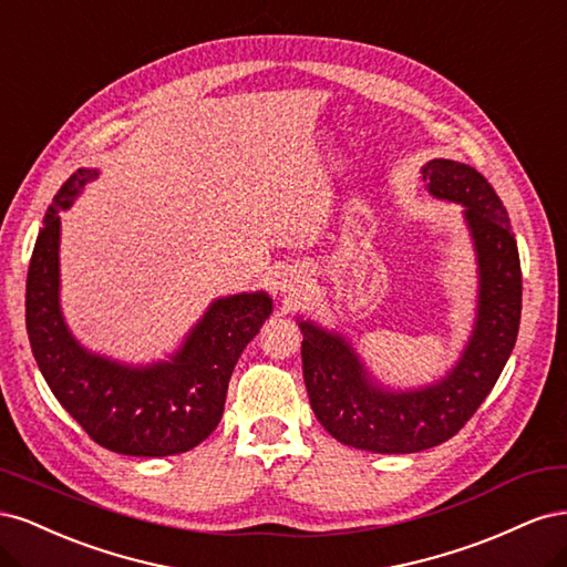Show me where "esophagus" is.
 Returning a JSON list of instances; mask_svg holds the SVG:
<instances>
[{
    "label": "esophagus",
    "mask_w": 567,
    "mask_h": 567,
    "mask_svg": "<svg viewBox=\"0 0 567 567\" xmlns=\"http://www.w3.org/2000/svg\"><path fill=\"white\" fill-rule=\"evenodd\" d=\"M298 284H300L298 279H293V277H290V281H286V284H284V288H288V290H293V288H296Z\"/></svg>",
    "instance_id": "34e87169"
}]
</instances>
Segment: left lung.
<instances>
[{"label": "left lung", "instance_id": "left-lung-1", "mask_svg": "<svg viewBox=\"0 0 567 567\" xmlns=\"http://www.w3.org/2000/svg\"><path fill=\"white\" fill-rule=\"evenodd\" d=\"M425 188L466 205L480 262V307L473 338L440 385L385 392L369 383L346 340L300 321L302 375L315 416L338 442L375 454H411L454 437L499 379L516 346L523 274L508 213L475 167L435 158L423 167Z\"/></svg>", "mask_w": 567, "mask_h": 567}]
</instances>
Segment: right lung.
Masks as SVG:
<instances>
[{"instance_id":"obj_1","label":"right lung","mask_w":567,"mask_h":567,"mask_svg":"<svg viewBox=\"0 0 567 567\" xmlns=\"http://www.w3.org/2000/svg\"><path fill=\"white\" fill-rule=\"evenodd\" d=\"M96 175L78 169L44 215L25 286L30 348L61 406L101 447L130 456L182 454L217 427L231 371L260 333L271 300L244 293L213 302L167 364L130 369L84 352L59 310V210Z\"/></svg>"}]
</instances>
